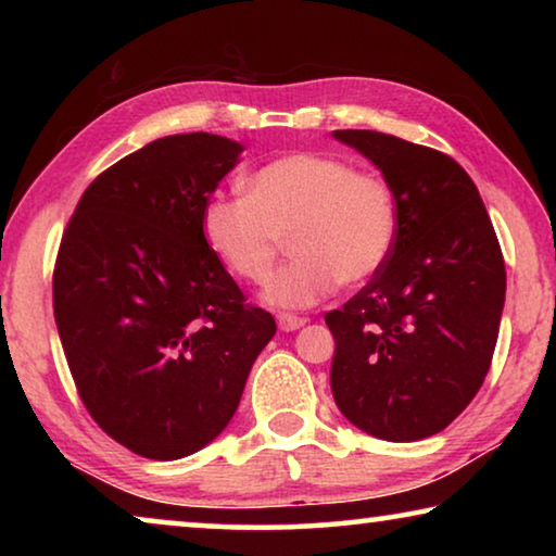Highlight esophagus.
I'll list each match as a JSON object with an SVG mask.
<instances>
[{
  "label": "esophagus",
  "instance_id": "obj_1",
  "mask_svg": "<svg viewBox=\"0 0 556 556\" xmlns=\"http://www.w3.org/2000/svg\"><path fill=\"white\" fill-rule=\"evenodd\" d=\"M277 324H279V328L281 331H296V328H301L306 324V318H301V316H294V314H279L277 316Z\"/></svg>",
  "mask_w": 556,
  "mask_h": 556
}]
</instances>
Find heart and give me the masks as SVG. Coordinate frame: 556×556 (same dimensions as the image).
Returning <instances> with one entry per match:
<instances>
[{
  "label": "heart",
  "mask_w": 556,
  "mask_h": 556,
  "mask_svg": "<svg viewBox=\"0 0 556 556\" xmlns=\"http://www.w3.org/2000/svg\"><path fill=\"white\" fill-rule=\"evenodd\" d=\"M244 191L211 195L201 211V235L232 277L252 285L267 279L289 238L294 257L262 291L269 306L306 308L338 281L363 285L388 265L400 238L392 186L331 154L271 159L248 176Z\"/></svg>",
  "instance_id": "obj_1"
}]
</instances>
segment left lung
<instances>
[{"mask_svg":"<svg viewBox=\"0 0 556 556\" xmlns=\"http://www.w3.org/2000/svg\"><path fill=\"white\" fill-rule=\"evenodd\" d=\"M380 168L400 205L392 257L343 308L331 390L343 417L384 441L446 429L491 368L505 262L476 184L454 159L372 129H336Z\"/></svg>","mask_w":556,"mask_h":556,"instance_id":"left-lung-1","label":"left lung"}]
</instances>
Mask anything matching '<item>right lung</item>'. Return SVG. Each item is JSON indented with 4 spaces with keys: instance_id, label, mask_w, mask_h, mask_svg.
<instances>
[{
    "instance_id": "add662e5",
    "label": "right lung",
    "mask_w": 556,
    "mask_h": 556,
    "mask_svg": "<svg viewBox=\"0 0 556 556\" xmlns=\"http://www.w3.org/2000/svg\"><path fill=\"white\" fill-rule=\"evenodd\" d=\"M242 144L193 131L119 159L63 232L53 314L83 404L139 456H191L230 425L277 324L244 304L201 235Z\"/></svg>"
}]
</instances>
